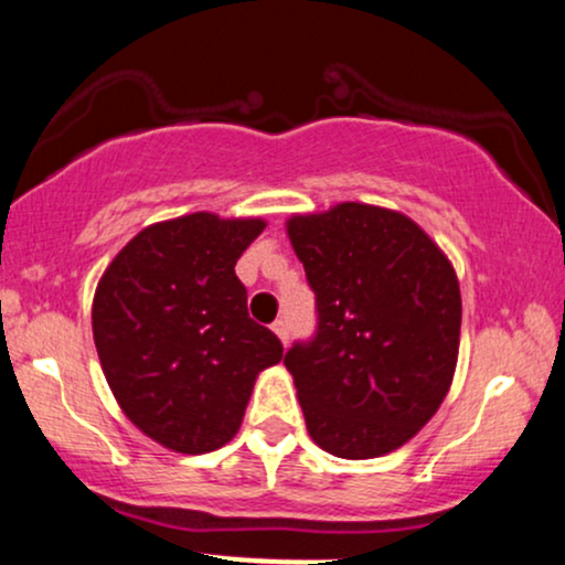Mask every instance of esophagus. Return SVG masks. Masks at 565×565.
<instances>
[{"instance_id": "34e87169", "label": "esophagus", "mask_w": 565, "mask_h": 565, "mask_svg": "<svg viewBox=\"0 0 565 565\" xmlns=\"http://www.w3.org/2000/svg\"><path fill=\"white\" fill-rule=\"evenodd\" d=\"M270 329H274L278 340H281L284 345H287V342H289V323H287V319H276L274 327H270Z\"/></svg>"}]
</instances>
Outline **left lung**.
Masks as SVG:
<instances>
[{
    "label": "left lung",
    "mask_w": 565,
    "mask_h": 565,
    "mask_svg": "<svg viewBox=\"0 0 565 565\" xmlns=\"http://www.w3.org/2000/svg\"><path fill=\"white\" fill-rule=\"evenodd\" d=\"M319 332L284 366L323 451L374 459L417 436L449 393L462 297L446 252L404 212L340 201L287 220Z\"/></svg>",
    "instance_id": "obj_1"
}]
</instances>
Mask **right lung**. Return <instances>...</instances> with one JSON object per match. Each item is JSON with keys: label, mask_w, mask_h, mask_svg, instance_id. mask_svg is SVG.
Returning a JSON list of instances; mask_svg holds the SVG:
<instances>
[{"label": "right lung", "mask_w": 565, "mask_h": 565, "mask_svg": "<svg viewBox=\"0 0 565 565\" xmlns=\"http://www.w3.org/2000/svg\"><path fill=\"white\" fill-rule=\"evenodd\" d=\"M263 217L215 212L146 225L97 281L93 337L127 419L178 454L225 446L242 427L252 387L284 359L270 329L246 313L236 260Z\"/></svg>", "instance_id": "obj_1"}]
</instances>
